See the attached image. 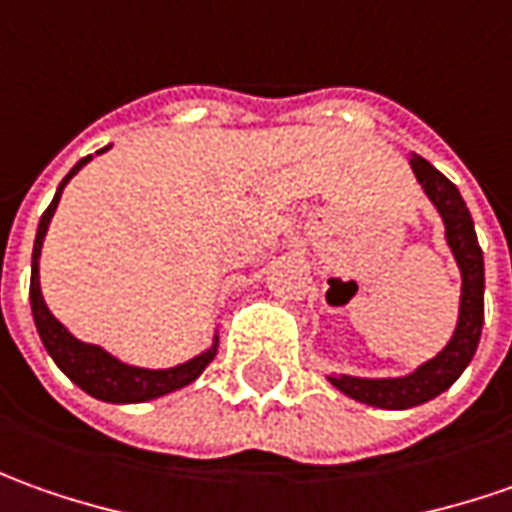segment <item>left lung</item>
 <instances>
[{"label":"left lung","instance_id":"1","mask_svg":"<svg viewBox=\"0 0 512 512\" xmlns=\"http://www.w3.org/2000/svg\"><path fill=\"white\" fill-rule=\"evenodd\" d=\"M411 167H414L416 181L422 184L425 195L431 198L445 221V238L462 272V303H459V323L450 343L433 360L419 365L414 374L394 379H362L345 377V374L328 377L331 385L340 388L345 397L374 405V408H385V411L416 408L428 399L439 397L442 391H448L473 360L479 337H482V323H485V257H482V246L476 240L473 218L467 212L465 201L459 189L422 155H411Z\"/></svg>","mask_w":512,"mask_h":512}]
</instances>
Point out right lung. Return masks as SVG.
Masks as SVG:
<instances>
[{"mask_svg":"<svg viewBox=\"0 0 512 512\" xmlns=\"http://www.w3.org/2000/svg\"><path fill=\"white\" fill-rule=\"evenodd\" d=\"M107 150V147H104ZM98 150V152H104ZM90 161L81 158L76 167L64 175V181L56 189L53 201L45 209L39 229H36V243H33V269H30V309H33V320H36V331L45 343L47 354L53 357V362L62 368L67 377L79 385L81 391H87L90 397L104 399V402H147V399H158L164 394H172L178 388H184L189 382L201 377L203 368L215 360L218 354V337L215 343L209 345L203 354H198L195 360L184 362V365H175V368H164V371H150V368H135L127 362H118L113 354H107L104 348L90 343H81L76 340L67 328L50 314L45 306V297H42V286H39V255H42V243H45L47 226L50 218L59 206L62 198V189L67 181L79 172L84 164Z\"/></svg>","mask_w":512,"mask_h":512,"instance_id":"1","label":"right lung"}]
</instances>
